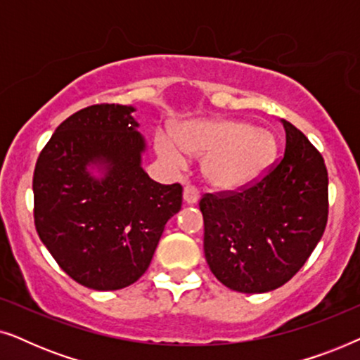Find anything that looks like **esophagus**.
Instances as JSON below:
<instances>
[{
	"mask_svg": "<svg viewBox=\"0 0 360 360\" xmlns=\"http://www.w3.org/2000/svg\"><path fill=\"white\" fill-rule=\"evenodd\" d=\"M184 200L188 205H193L200 200V190L193 185H186L184 188Z\"/></svg>",
	"mask_w": 360,
	"mask_h": 360,
	"instance_id": "1",
	"label": "esophagus"
}]
</instances>
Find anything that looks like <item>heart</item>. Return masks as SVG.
Returning a JSON list of instances; mask_svg holds the SVG:
<instances>
[{
  "instance_id": "1",
  "label": "heart",
  "mask_w": 360,
  "mask_h": 360,
  "mask_svg": "<svg viewBox=\"0 0 360 360\" xmlns=\"http://www.w3.org/2000/svg\"><path fill=\"white\" fill-rule=\"evenodd\" d=\"M154 146L160 159L174 169H185L188 154L206 155L205 175L219 190H239L257 181L277 154L272 132L223 117L186 121L176 134L159 131Z\"/></svg>"
}]
</instances>
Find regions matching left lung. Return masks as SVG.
<instances>
[{
  "label": "left lung",
  "mask_w": 360,
  "mask_h": 360,
  "mask_svg": "<svg viewBox=\"0 0 360 360\" xmlns=\"http://www.w3.org/2000/svg\"><path fill=\"white\" fill-rule=\"evenodd\" d=\"M285 152L257 181L206 193L205 257L221 283L240 293L282 287L303 267L328 223L323 155L288 121Z\"/></svg>",
  "instance_id": "left-lung-1"
}]
</instances>
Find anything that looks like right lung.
I'll list each match as a JSON object with an SVG mask.
<instances>
[{
	"label": "right lung",
	"instance_id": "1",
	"mask_svg": "<svg viewBox=\"0 0 360 360\" xmlns=\"http://www.w3.org/2000/svg\"><path fill=\"white\" fill-rule=\"evenodd\" d=\"M132 106L91 105L67 117L36 162L34 224L77 283L121 290L150 265L160 236L181 208L180 184H157L141 167L146 142ZM90 163L107 175L93 179Z\"/></svg>",
	"mask_w": 360,
	"mask_h": 360
}]
</instances>
